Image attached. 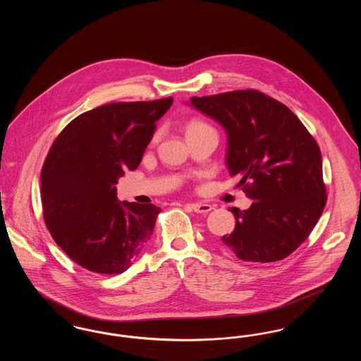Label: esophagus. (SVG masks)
Returning a JSON list of instances; mask_svg holds the SVG:
<instances>
[{
	"label": "esophagus",
	"mask_w": 361,
	"mask_h": 361,
	"mask_svg": "<svg viewBox=\"0 0 361 361\" xmlns=\"http://www.w3.org/2000/svg\"><path fill=\"white\" fill-rule=\"evenodd\" d=\"M190 208H192V211H195L197 214H207L214 209V207L211 204H204V203H193V204H190Z\"/></svg>",
	"instance_id": "1"
}]
</instances>
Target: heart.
<instances>
[{
    "label": "heart",
    "instance_id": "b5f03b06",
    "mask_svg": "<svg viewBox=\"0 0 361 361\" xmlns=\"http://www.w3.org/2000/svg\"><path fill=\"white\" fill-rule=\"evenodd\" d=\"M211 127L208 123L204 121H200V119H190L187 124V134L189 133H193V131H199V130H204Z\"/></svg>",
    "mask_w": 361,
    "mask_h": 361
}]
</instances>
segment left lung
I'll use <instances>...</instances> for the list:
<instances>
[{
    "instance_id": "8db88e82",
    "label": "left lung",
    "mask_w": 361,
    "mask_h": 361,
    "mask_svg": "<svg viewBox=\"0 0 361 361\" xmlns=\"http://www.w3.org/2000/svg\"><path fill=\"white\" fill-rule=\"evenodd\" d=\"M190 104L224 126L228 171L253 200L249 209L230 208L235 227L224 245L243 261L290 256L326 204L318 143L288 106L255 89L190 97Z\"/></svg>"
}]
</instances>
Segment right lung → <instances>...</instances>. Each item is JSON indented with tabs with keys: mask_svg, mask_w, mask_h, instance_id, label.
<instances>
[{
	"mask_svg": "<svg viewBox=\"0 0 361 361\" xmlns=\"http://www.w3.org/2000/svg\"><path fill=\"white\" fill-rule=\"evenodd\" d=\"M172 97L109 103L81 114L52 143L40 173L43 218L55 243L94 274L124 272L150 240L161 208L116 199Z\"/></svg>",
	"mask_w": 361,
	"mask_h": 361,
	"instance_id": "add662e5",
	"label": "right lung"
}]
</instances>
